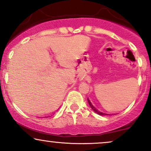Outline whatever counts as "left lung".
Instances as JSON below:
<instances>
[{"instance_id": "1", "label": "left lung", "mask_w": 151, "mask_h": 151, "mask_svg": "<svg viewBox=\"0 0 151 151\" xmlns=\"http://www.w3.org/2000/svg\"><path fill=\"white\" fill-rule=\"evenodd\" d=\"M87 101H88V102H89V106H90V107H91V109H92V110L93 111L95 112V113H96V114H98L99 115H100V116H105V115H111V114H105V113H102V112H101V111H98L97 109H96V108H95L94 106H93L91 104V101H89V99H87Z\"/></svg>"}]
</instances>
